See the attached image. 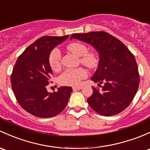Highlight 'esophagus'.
<instances>
[{
    "label": "esophagus",
    "mask_w": 150,
    "mask_h": 150,
    "mask_svg": "<svg viewBox=\"0 0 150 150\" xmlns=\"http://www.w3.org/2000/svg\"><path fill=\"white\" fill-rule=\"evenodd\" d=\"M83 87L82 86H75V87L72 88L73 91H78V90H81Z\"/></svg>",
    "instance_id": "obj_1"
}]
</instances>
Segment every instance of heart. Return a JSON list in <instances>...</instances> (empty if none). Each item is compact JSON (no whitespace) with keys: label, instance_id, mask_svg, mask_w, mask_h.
<instances>
[{"label":"heart","instance_id":"heart-1","mask_svg":"<svg viewBox=\"0 0 150 150\" xmlns=\"http://www.w3.org/2000/svg\"><path fill=\"white\" fill-rule=\"evenodd\" d=\"M67 50L72 54L80 57V62L88 67H96L98 57L93 52H87L88 48L80 42H73L67 47ZM61 52L59 49L54 48L49 56V63L54 70H57L61 67ZM88 76V72L83 67L77 69H68L62 72L59 77V83L65 86H78L81 80Z\"/></svg>","mask_w":150,"mask_h":150}]
</instances>
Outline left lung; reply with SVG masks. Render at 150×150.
<instances>
[{
  "label": "left lung",
  "mask_w": 150,
  "mask_h": 150,
  "mask_svg": "<svg viewBox=\"0 0 150 150\" xmlns=\"http://www.w3.org/2000/svg\"><path fill=\"white\" fill-rule=\"evenodd\" d=\"M72 39L89 44L98 53V65L91 80L103 86L100 91L93 88L92 96L87 99L91 108L105 116L126 109L139 85L134 56L120 40L105 31L74 34Z\"/></svg>",
  "instance_id": "left-lung-1"
}]
</instances>
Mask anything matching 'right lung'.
Wrapping results in <instances>:
<instances>
[{
	"instance_id": "obj_1",
	"label": "right lung",
	"mask_w": 150,
	"mask_h": 150,
	"mask_svg": "<svg viewBox=\"0 0 150 150\" xmlns=\"http://www.w3.org/2000/svg\"><path fill=\"white\" fill-rule=\"evenodd\" d=\"M68 37L39 38L18 57L13 69L11 86L17 101L25 111L37 117L56 116L68 103L71 87L61 86L52 93L47 90L52 75L49 56L54 47Z\"/></svg>"
}]
</instances>
